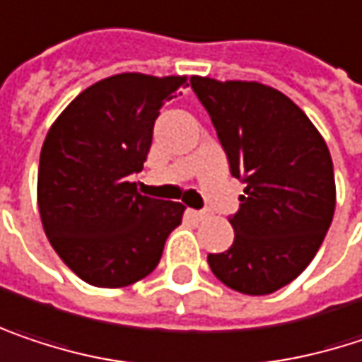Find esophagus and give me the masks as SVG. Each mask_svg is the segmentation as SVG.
Masks as SVG:
<instances>
[{"label": "esophagus", "mask_w": 362, "mask_h": 362, "mask_svg": "<svg viewBox=\"0 0 362 362\" xmlns=\"http://www.w3.org/2000/svg\"><path fill=\"white\" fill-rule=\"evenodd\" d=\"M188 215H190L194 221H203V219H207V214H205V211H194V209H188Z\"/></svg>", "instance_id": "34e87169"}]
</instances>
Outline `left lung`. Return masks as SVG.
Masks as SVG:
<instances>
[{
	"mask_svg": "<svg viewBox=\"0 0 362 362\" xmlns=\"http://www.w3.org/2000/svg\"><path fill=\"white\" fill-rule=\"evenodd\" d=\"M232 176L247 184L230 217L234 243L209 255L228 288L263 296L296 279L317 255L336 209L329 148L307 114L278 88L255 81L192 76Z\"/></svg>",
	"mask_w": 362,
	"mask_h": 362,
	"instance_id": "8db88e82",
	"label": "left lung"
}]
</instances>
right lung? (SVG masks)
<instances>
[{
  "label": "right lung",
  "instance_id": "obj_1",
  "mask_svg": "<svg viewBox=\"0 0 362 362\" xmlns=\"http://www.w3.org/2000/svg\"><path fill=\"white\" fill-rule=\"evenodd\" d=\"M186 76L122 72L84 88L51 124L41 148L37 203L59 259L90 286L122 288L157 267L184 205L128 180L141 172L153 124Z\"/></svg>",
  "mask_w": 362,
  "mask_h": 362
}]
</instances>
